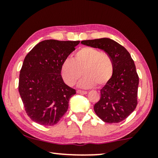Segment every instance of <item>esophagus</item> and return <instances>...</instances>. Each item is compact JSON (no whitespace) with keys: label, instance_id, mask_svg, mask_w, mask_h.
<instances>
[{"label":"esophagus","instance_id":"34e87169","mask_svg":"<svg viewBox=\"0 0 158 158\" xmlns=\"http://www.w3.org/2000/svg\"><path fill=\"white\" fill-rule=\"evenodd\" d=\"M77 94L84 95V94H88V92H87V91H84V90H77Z\"/></svg>","mask_w":158,"mask_h":158}]
</instances>
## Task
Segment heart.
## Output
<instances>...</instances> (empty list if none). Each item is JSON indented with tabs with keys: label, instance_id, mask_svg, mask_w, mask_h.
<instances>
[{
	"label": "heart",
	"instance_id": "heart-1",
	"mask_svg": "<svg viewBox=\"0 0 158 158\" xmlns=\"http://www.w3.org/2000/svg\"><path fill=\"white\" fill-rule=\"evenodd\" d=\"M82 73L85 77L79 83L80 88H89L96 84L103 86L113 76V60L107 53L93 47H83L75 53L73 60L63 61L60 68L62 79L69 86L75 85Z\"/></svg>",
	"mask_w": 158,
	"mask_h": 158
}]
</instances>
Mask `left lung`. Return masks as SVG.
<instances>
[{
  "label": "left lung",
  "mask_w": 158,
  "mask_h": 158,
  "mask_svg": "<svg viewBox=\"0 0 158 158\" xmlns=\"http://www.w3.org/2000/svg\"><path fill=\"white\" fill-rule=\"evenodd\" d=\"M81 44L106 52L113 60L111 79L100 90L94 111L106 123H118L128 117L137 104L139 77L134 60L124 47L109 38L84 40Z\"/></svg>",
  "instance_id": "obj_1"
}]
</instances>
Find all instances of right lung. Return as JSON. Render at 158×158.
I'll return each mask as SVG.
<instances>
[{
	"instance_id": "1",
	"label": "right lung",
	"mask_w": 158,
	"mask_h": 158,
	"mask_svg": "<svg viewBox=\"0 0 158 158\" xmlns=\"http://www.w3.org/2000/svg\"><path fill=\"white\" fill-rule=\"evenodd\" d=\"M80 41L48 40L26 56L19 75V91L27 115L43 126L57 124L76 94L64 83L60 68Z\"/></svg>"
}]
</instances>
